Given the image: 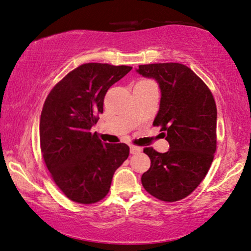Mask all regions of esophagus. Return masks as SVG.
I'll return each mask as SVG.
<instances>
[{
	"label": "esophagus",
	"mask_w": 251,
	"mask_h": 251,
	"mask_svg": "<svg viewBox=\"0 0 251 251\" xmlns=\"http://www.w3.org/2000/svg\"><path fill=\"white\" fill-rule=\"evenodd\" d=\"M142 151L141 147H138V146H130V152L134 155V153H140Z\"/></svg>",
	"instance_id": "1"
}]
</instances>
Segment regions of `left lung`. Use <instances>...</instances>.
<instances>
[{
    "instance_id": "1",
    "label": "left lung",
    "mask_w": 251,
    "mask_h": 251,
    "mask_svg": "<svg viewBox=\"0 0 251 251\" xmlns=\"http://www.w3.org/2000/svg\"><path fill=\"white\" fill-rule=\"evenodd\" d=\"M137 73L160 88V126L169 150L145 148L151 165L141 176L145 190L156 199L176 202L199 186L217 150V105L209 87L191 68L178 63L140 65Z\"/></svg>"
}]
</instances>
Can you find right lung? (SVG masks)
<instances>
[{
    "mask_svg": "<svg viewBox=\"0 0 251 251\" xmlns=\"http://www.w3.org/2000/svg\"><path fill=\"white\" fill-rule=\"evenodd\" d=\"M132 69L83 64L50 91L40 117V148L53 182L72 201L92 204L110 191L114 172L129 156L126 144L92 133L109 88Z\"/></svg>",
    "mask_w": 251,
    "mask_h": 251,
    "instance_id": "right-lung-1",
    "label": "right lung"
}]
</instances>
